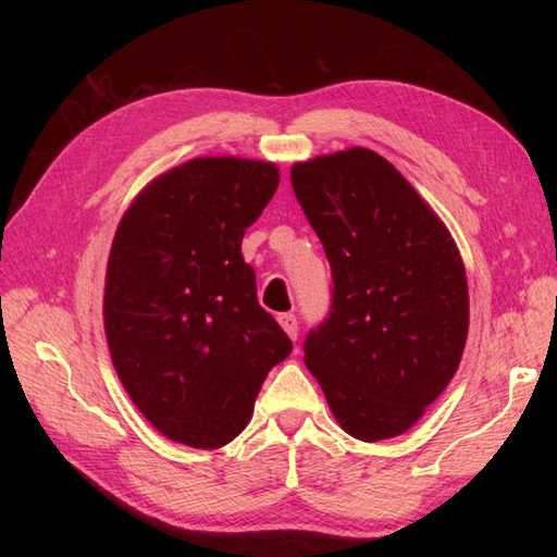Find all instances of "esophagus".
Wrapping results in <instances>:
<instances>
[{
	"label": "esophagus",
	"instance_id": "esophagus-1",
	"mask_svg": "<svg viewBox=\"0 0 557 557\" xmlns=\"http://www.w3.org/2000/svg\"><path fill=\"white\" fill-rule=\"evenodd\" d=\"M277 321L282 325V330H285V333L289 335V339H297L299 337L297 315H294V313H282V315H277Z\"/></svg>",
	"mask_w": 557,
	"mask_h": 557
}]
</instances>
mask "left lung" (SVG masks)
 I'll list each match as a JSON object with an SVG mask.
<instances>
[{
  "instance_id": "obj_1",
  "label": "left lung",
  "mask_w": 557,
  "mask_h": 557,
  "mask_svg": "<svg viewBox=\"0 0 557 557\" xmlns=\"http://www.w3.org/2000/svg\"><path fill=\"white\" fill-rule=\"evenodd\" d=\"M292 186L335 285L304 361L349 435H401L453 381L467 345L457 244L417 188L369 148L297 162Z\"/></svg>"
}]
</instances>
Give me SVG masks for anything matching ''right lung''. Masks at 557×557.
I'll return each mask as SVG.
<instances>
[{"label":"right lung","instance_id":"right-lung-1","mask_svg":"<svg viewBox=\"0 0 557 557\" xmlns=\"http://www.w3.org/2000/svg\"><path fill=\"white\" fill-rule=\"evenodd\" d=\"M277 184L272 162L196 158L152 180L116 227L102 306L110 357L134 405L174 443H232L292 351L242 256Z\"/></svg>","mask_w":557,"mask_h":557}]
</instances>
